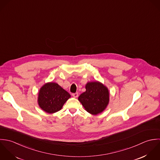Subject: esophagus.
Listing matches in <instances>:
<instances>
[{
  "mask_svg": "<svg viewBox=\"0 0 160 160\" xmlns=\"http://www.w3.org/2000/svg\"><path fill=\"white\" fill-rule=\"evenodd\" d=\"M72 96L74 98H77L78 96V93H72Z\"/></svg>",
  "mask_w": 160,
  "mask_h": 160,
  "instance_id": "obj_1",
  "label": "esophagus"
}]
</instances>
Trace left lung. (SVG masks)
I'll list each match as a JSON object with an SVG mask.
<instances>
[{
    "mask_svg": "<svg viewBox=\"0 0 160 160\" xmlns=\"http://www.w3.org/2000/svg\"><path fill=\"white\" fill-rule=\"evenodd\" d=\"M86 91L82 93L78 100L87 111L96 115L104 110L109 102V92L102 83L95 82L86 85Z\"/></svg>",
    "mask_w": 160,
    "mask_h": 160,
    "instance_id": "8db88e82",
    "label": "left lung"
}]
</instances>
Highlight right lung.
I'll return each instance as SVG.
<instances>
[{"mask_svg": "<svg viewBox=\"0 0 160 160\" xmlns=\"http://www.w3.org/2000/svg\"><path fill=\"white\" fill-rule=\"evenodd\" d=\"M70 95L56 83H48L41 87L38 95L40 108L48 113L61 110Z\"/></svg>", "mask_w": 160, "mask_h": 160, "instance_id": "1", "label": "right lung"}]
</instances>
